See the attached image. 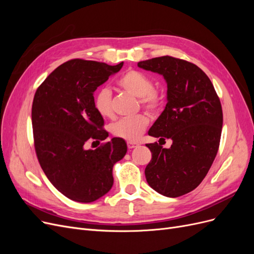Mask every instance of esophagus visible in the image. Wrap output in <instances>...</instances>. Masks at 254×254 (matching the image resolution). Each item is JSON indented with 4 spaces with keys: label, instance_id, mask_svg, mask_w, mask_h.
I'll return each instance as SVG.
<instances>
[{
    "label": "esophagus",
    "instance_id": "obj_1",
    "mask_svg": "<svg viewBox=\"0 0 254 254\" xmlns=\"http://www.w3.org/2000/svg\"><path fill=\"white\" fill-rule=\"evenodd\" d=\"M139 145L137 144L136 142H127V146H128V148H130V149H132V148H134V147H136V146Z\"/></svg>",
    "mask_w": 254,
    "mask_h": 254
}]
</instances>
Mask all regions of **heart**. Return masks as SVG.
I'll use <instances>...</instances> for the list:
<instances>
[{
  "label": "heart",
  "instance_id": "obj_1",
  "mask_svg": "<svg viewBox=\"0 0 254 254\" xmlns=\"http://www.w3.org/2000/svg\"><path fill=\"white\" fill-rule=\"evenodd\" d=\"M119 86L137 98H140L142 107L151 113H156L162 106V96L159 92L152 90V81L147 75L139 71H128L122 75L118 81ZM94 106L96 111L104 118H111L112 95L108 88L99 89L94 96ZM149 118L146 114H136L131 118H124L111 127L114 135L122 139L133 142L136 141L148 126Z\"/></svg>",
  "mask_w": 254,
  "mask_h": 254
}]
</instances>
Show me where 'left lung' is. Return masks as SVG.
<instances>
[{"label":"left lung","instance_id":"left-lung-1","mask_svg":"<svg viewBox=\"0 0 254 254\" xmlns=\"http://www.w3.org/2000/svg\"><path fill=\"white\" fill-rule=\"evenodd\" d=\"M137 66L163 76L167 104L148 134L173 141L170 148L147 144L152 159L145 168L146 180L159 194L179 197L201 183L217 155L220 101L210 78L194 64L163 56L140 61Z\"/></svg>","mask_w":254,"mask_h":254}]
</instances>
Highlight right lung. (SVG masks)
Masks as SVG:
<instances>
[{
    "label": "right lung",
    "instance_id": "add662e5",
    "mask_svg": "<svg viewBox=\"0 0 254 254\" xmlns=\"http://www.w3.org/2000/svg\"><path fill=\"white\" fill-rule=\"evenodd\" d=\"M123 64L70 60L36 91L32 123L37 157L51 183L71 200L89 203L108 193L113 165L127 152L121 137H112L96 149L87 148L91 139L108 136L95 109L94 92Z\"/></svg>",
    "mask_w": 254,
    "mask_h": 254
}]
</instances>
